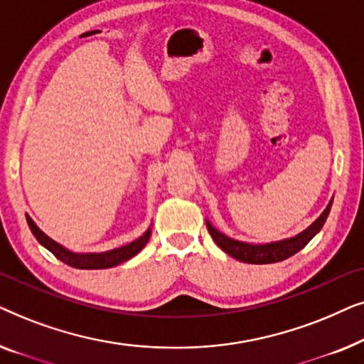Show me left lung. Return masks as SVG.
Returning a JSON list of instances; mask_svg holds the SVG:
<instances>
[{
    "label": "left lung",
    "mask_w": 364,
    "mask_h": 364,
    "mask_svg": "<svg viewBox=\"0 0 364 364\" xmlns=\"http://www.w3.org/2000/svg\"><path fill=\"white\" fill-rule=\"evenodd\" d=\"M331 203H333V198L330 200V203H328L325 210H323L321 215L318 217L316 220L306 228V230H303L301 233H298V235L291 238H287V240L265 243V245H252V243L233 240V238L223 235L222 232H218L217 228H213L210 222H207V228H208V233H210L213 238V242H215L223 252L228 253V255L237 258V260L245 262V263H255V265L275 263V262L287 260L288 257L295 255L296 252H300L301 248L321 230V227L325 225L328 218V213L331 210Z\"/></svg>",
    "instance_id": "1"
}]
</instances>
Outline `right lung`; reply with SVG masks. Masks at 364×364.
I'll return each mask as SVG.
<instances>
[{
  "mask_svg": "<svg viewBox=\"0 0 364 364\" xmlns=\"http://www.w3.org/2000/svg\"><path fill=\"white\" fill-rule=\"evenodd\" d=\"M26 220H28L29 228H31L33 235L36 237V240L41 243L43 247H46L54 257L66 263V265L81 268V270H97V268L116 267L119 263L126 262L134 255H137V253L146 247L149 238H151V228H149V230L144 233L142 237H139L137 240L127 243V245L124 247L114 248V250H109L104 253H74V252H69L68 248H64L63 245H59L58 242H54L53 238H49L46 235V233L39 230V227L33 222L31 217L26 215Z\"/></svg>",
  "mask_w": 364,
  "mask_h": 364,
  "instance_id": "add662e5",
  "label": "right lung"
}]
</instances>
